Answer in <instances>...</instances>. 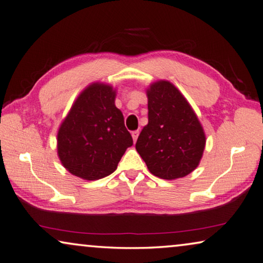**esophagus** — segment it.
I'll return each mask as SVG.
<instances>
[{
  "instance_id": "1",
  "label": "esophagus",
  "mask_w": 263,
  "mask_h": 263,
  "mask_svg": "<svg viewBox=\"0 0 263 263\" xmlns=\"http://www.w3.org/2000/svg\"><path fill=\"white\" fill-rule=\"evenodd\" d=\"M132 136H133V140H134V142H136L137 137H139V130H135L132 133Z\"/></svg>"
}]
</instances>
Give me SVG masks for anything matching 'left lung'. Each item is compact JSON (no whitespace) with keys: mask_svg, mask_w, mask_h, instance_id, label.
I'll return each instance as SVG.
<instances>
[{"mask_svg":"<svg viewBox=\"0 0 263 263\" xmlns=\"http://www.w3.org/2000/svg\"><path fill=\"white\" fill-rule=\"evenodd\" d=\"M148 124L136 141V151L153 175L164 180L187 176L199 165L205 135L191 104L169 81L147 89Z\"/></svg>","mask_w":263,"mask_h":263,"instance_id":"obj_1","label":"left lung"}]
</instances>
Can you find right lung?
<instances>
[{
    "label": "right lung",
    "instance_id": "add662e5",
    "mask_svg": "<svg viewBox=\"0 0 263 263\" xmlns=\"http://www.w3.org/2000/svg\"><path fill=\"white\" fill-rule=\"evenodd\" d=\"M115 96L116 90L109 84H89L60 126L58 154L72 175L88 181L110 175L133 145Z\"/></svg>",
    "mask_w": 263,
    "mask_h": 263
}]
</instances>
